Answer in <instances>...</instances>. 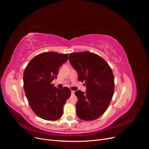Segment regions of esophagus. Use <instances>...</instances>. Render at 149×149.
Listing matches in <instances>:
<instances>
[{"instance_id":"34e87169","label":"esophagus","mask_w":149,"mask_h":149,"mask_svg":"<svg viewBox=\"0 0 149 149\" xmlns=\"http://www.w3.org/2000/svg\"><path fill=\"white\" fill-rule=\"evenodd\" d=\"M71 94H72V95H73V94H74V91H72V90H71Z\"/></svg>"}]
</instances>
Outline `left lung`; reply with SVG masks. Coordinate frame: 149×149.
<instances>
[{"instance_id":"left-lung-1","label":"left lung","mask_w":149,"mask_h":149,"mask_svg":"<svg viewBox=\"0 0 149 149\" xmlns=\"http://www.w3.org/2000/svg\"><path fill=\"white\" fill-rule=\"evenodd\" d=\"M70 64L77 71L78 81L84 82L86 93L75 92L76 114L84 120L100 118L107 110L114 91V78L107 62L89 52L70 53Z\"/></svg>"}]
</instances>
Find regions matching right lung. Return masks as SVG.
Masks as SVG:
<instances>
[{
    "label": "right lung",
    "instance_id": "1",
    "mask_svg": "<svg viewBox=\"0 0 149 149\" xmlns=\"http://www.w3.org/2000/svg\"><path fill=\"white\" fill-rule=\"evenodd\" d=\"M68 59V54L44 52L35 56L24 73V88L31 109L39 118L56 120L61 118L70 89L56 88L52 84L59 68Z\"/></svg>",
    "mask_w": 149,
    "mask_h": 149
}]
</instances>
